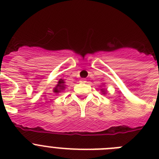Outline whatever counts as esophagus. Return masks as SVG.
<instances>
[{
    "label": "esophagus",
    "mask_w": 159,
    "mask_h": 159,
    "mask_svg": "<svg viewBox=\"0 0 159 159\" xmlns=\"http://www.w3.org/2000/svg\"><path fill=\"white\" fill-rule=\"evenodd\" d=\"M80 82L85 83V82H86V80H85V79H81V80H80Z\"/></svg>",
    "instance_id": "obj_1"
}]
</instances>
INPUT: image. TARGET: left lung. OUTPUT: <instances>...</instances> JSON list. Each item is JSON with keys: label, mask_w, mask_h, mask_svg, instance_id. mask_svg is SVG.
Segmentation results:
<instances>
[{"label": "left lung", "mask_w": 159, "mask_h": 159, "mask_svg": "<svg viewBox=\"0 0 159 159\" xmlns=\"http://www.w3.org/2000/svg\"><path fill=\"white\" fill-rule=\"evenodd\" d=\"M101 90H102V89H101ZM102 92H103V93H104H104H105V92H104V90H102Z\"/></svg>", "instance_id": "obj_1"}]
</instances>
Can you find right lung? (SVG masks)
Here are the masks:
<instances>
[{"mask_svg": "<svg viewBox=\"0 0 159 159\" xmlns=\"http://www.w3.org/2000/svg\"><path fill=\"white\" fill-rule=\"evenodd\" d=\"M64 81L62 79H60L58 82V85H56L55 89H54V92L58 93L61 92L62 90H63L65 89V85H64Z\"/></svg>", "mask_w": 159, "mask_h": 159, "instance_id": "obj_1", "label": "right lung"}]
</instances>
